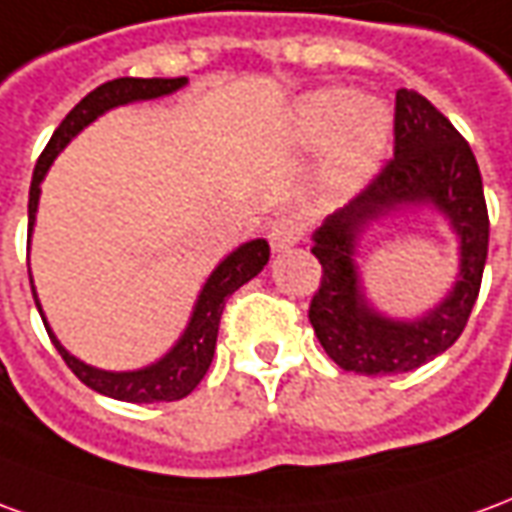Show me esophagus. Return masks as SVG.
I'll return each mask as SVG.
<instances>
[{
    "instance_id": "1",
    "label": "esophagus",
    "mask_w": 512,
    "mask_h": 512,
    "mask_svg": "<svg viewBox=\"0 0 512 512\" xmlns=\"http://www.w3.org/2000/svg\"><path fill=\"white\" fill-rule=\"evenodd\" d=\"M267 237H270V245H273L275 253H284V250L295 248L297 242H300L303 228L292 217H281V220H275L273 226H270Z\"/></svg>"
}]
</instances>
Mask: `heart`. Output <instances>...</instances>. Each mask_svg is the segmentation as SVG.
I'll return each instance as SVG.
<instances>
[{
    "mask_svg": "<svg viewBox=\"0 0 512 512\" xmlns=\"http://www.w3.org/2000/svg\"><path fill=\"white\" fill-rule=\"evenodd\" d=\"M391 118L375 99L328 88L308 93L295 107V134L306 146L325 143L322 187L333 195H353L375 173L389 143Z\"/></svg>",
    "mask_w": 512,
    "mask_h": 512,
    "instance_id": "obj_1",
    "label": "heart"
}]
</instances>
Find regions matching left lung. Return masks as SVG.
<instances>
[{
	"mask_svg": "<svg viewBox=\"0 0 512 512\" xmlns=\"http://www.w3.org/2000/svg\"><path fill=\"white\" fill-rule=\"evenodd\" d=\"M422 205L456 231L459 275L438 307L416 321H397L368 303L354 253L372 222ZM311 239L322 281L308 320L325 353L355 375H397L433 361L466 328L488 259V209L469 143L416 90H397L394 159L361 195L325 217Z\"/></svg>",
	"mask_w": 512,
	"mask_h": 512,
	"instance_id": "obj_1",
	"label": "left lung"
}]
</instances>
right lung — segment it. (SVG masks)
<instances>
[{
  "instance_id": "1",
  "label": "right lung",
  "mask_w": 512,
  "mask_h": 512,
  "mask_svg": "<svg viewBox=\"0 0 512 512\" xmlns=\"http://www.w3.org/2000/svg\"><path fill=\"white\" fill-rule=\"evenodd\" d=\"M187 85V76H176V79H134V76H121V79H112L104 82L96 90H90L85 99L76 104L74 110L68 112L63 123L54 129L49 146L43 148L41 159L35 165L30 184V239L32 228H35V215H38V201H41V181L46 179V173L52 168V162L57 154L63 151L76 134L82 132L85 126L96 121L104 112L123 107V104H134V101H151L170 96ZM270 259V245L267 239H250L245 245H239L237 250H231L223 262L217 264L212 275L206 278L201 295L192 306L190 322L179 336V342L170 347L168 353L162 355L159 361L140 369H129V372H110V369H99V366H90L85 361H79L76 355H71L63 347V342L54 336L49 328V320L43 314L41 300L32 284V297H35V306L41 311V320L49 331V339L57 347V353L63 355V361L68 369L74 372L76 378L82 380L85 386L93 391H99L104 397L123 402H173L187 397L201 380H204L206 369L215 358V344H217V328H220V314L226 308L228 295H234L239 286L248 284L250 278L262 273L264 264Z\"/></svg>"
}]
</instances>
